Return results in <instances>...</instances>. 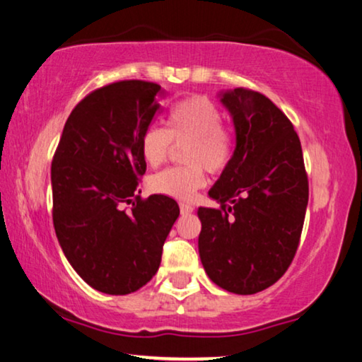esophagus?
Returning <instances> with one entry per match:
<instances>
[{"instance_id": "34e87169", "label": "esophagus", "mask_w": 362, "mask_h": 362, "mask_svg": "<svg viewBox=\"0 0 362 362\" xmlns=\"http://www.w3.org/2000/svg\"><path fill=\"white\" fill-rule=\"evenodd\" d=\"M180 211H182V215H188V213L193 211V205H192V203L182 202L180 203Z\"/></svg>"}]
</instances>
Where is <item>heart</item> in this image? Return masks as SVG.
Wrapping results in <instances>:
<instances>
[{
  "instance_id": "obj_1",
  "label": "heart",
  "mask_w": 362,
  "mask_h": 362,
  "mask_svg": "<svg viewBox=\"0 0 362 362\" xmlns=\"http://www.w3.org/2000/svg\"><path fill=\"white\" fill-rule=\"evenodd\" d=\"M165 128L149 126L139 141L141 157L147 165L164 164L174 144H185L183 160L187 167L162 170L151 179L156 193L179 200H190L205 185V167L220 172L231 160L233 132L221 126V113L205 96H190L172 106Z\"/></svg>"
}]
</instances>
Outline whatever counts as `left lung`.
<instances>
[{
  "label": "left lung",
  "mask_w": 362,
  "mask_h": 362,
  "mask_svg": "<svg viewBox=\"0 0 362 362\" xmlns=\"http://www.w3.org/2000/svg\"><path fill=\"white\" fill-rule=\"evenodd\" d=\"M234 126V151L198 208V252L218 287L251 295L271 287L297 252L308 179L293 126L271 100L246 88L218 93Z\"/></svg>",
  "instance_id": "1"
}]
</instances>
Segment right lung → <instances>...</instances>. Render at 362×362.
<instances>
[{"label":"right lung","mask_w":362,"mask_h":362,"mask_svg":"<svg viewBox=\"0 0 362 362\" xmlns=\"http://www.w3.org/2000/svg\"><path fill=\"white\" fill-rule=\"evenodd\" d=\"M164 96L159 85L142 80L95 90L70 113L55 151V234L70 266L98 292L126 295L144 287L180 215L169 197L134 195L146 172L141 136ZM126 202L133 203L131 212L122 210Z\"/></svg>","instance_id":"add662e5"}]
</instances>
